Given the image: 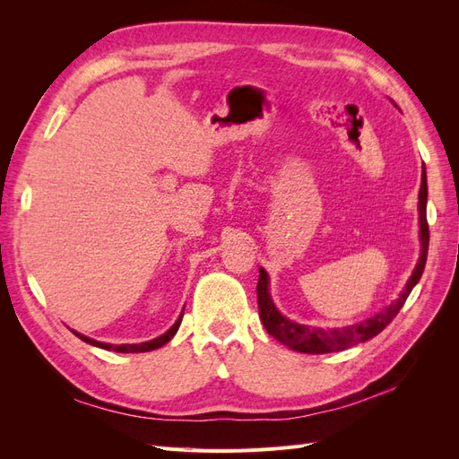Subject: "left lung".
<instances>
[{
    "instance_id": "obj_1",
    "label": "left lung",
    "mask_w": 459,
    "mask_h": 459,
    "mask_svg": "<svg viewBox=\"0 0 459 459\" xmlns=\"http://www.w3.org/2000/svg\"><path fill=\"white\" fill-rule=\"evenodd\" d=\"M420 235H421V256L415 264V270L408 280L404 290L394 300L391 307H386L379 314L366 319L362 324L349 325L342 329H319V327H308L290 322L285 316L280 314L272 302L270 290H268V273L264 268H260L258 275V285H256V295H258V314L264 327L275 337L281 344L289 346L290 351L304 352V354H325V352H337L344 351L349 346H354L358 342H364L379 333L393 322L394 316L404 307L406 299L410 297L411 289L418 285L421 280V273L427 262V251H429V224H427V172L423 164L421 172V189H420Z\"/></svg>"
}]
</instances>
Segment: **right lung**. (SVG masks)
Here are the masks:
<instances>
[{
	"label": "right lung",
	"instance_id": "1",
	"mask_svg": "<svg viewBox=\"0 0 459 459\" xmlns=\"http://www.w3.org/2000/svg\"><path fill=\"white\" fill-rule=\"evenodd\" d=\"M184 316V314H182ZM182 316H179L178 319H176V324L164 333V335H160V337H157V339H152V341H147V342H140V344H108V342H100V341H93V339H90V337H86V335H80V333H76L74 331V335L78 337V339H82L84 342H88V344H93V346H100V349H105V351H115V352H149V351H157V349H160L162 344H166L169 342L174 335H176V331H178V327H179V324H182Z\"/></svg>",
	"mask_w": 459,
	"mask_h": 459
}]
</instances>
